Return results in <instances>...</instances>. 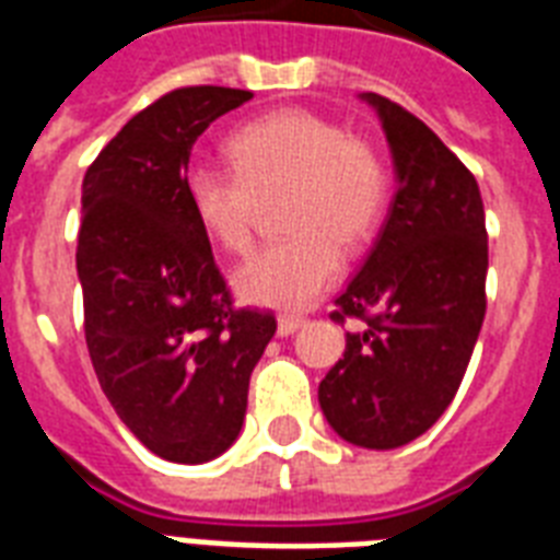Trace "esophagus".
Wrapping results in <instances>:
<instances>
[{
	"label": "esophagus",
	"instance_id": "34e87169",
	"mask_svg": "<svg viewBox=\"0 0 560 560\" xmlns=\"http://www.w3.org/2000/svg\"><path fill=\"white\" fill-rule=\"evenodd\" d=\"M304 325L302 316H293V313H284V316H279V336H290L295 334L299 327Z\"/></svg>",
	"mask_w": 560,
	"mask_h": 560
}]
</instances>
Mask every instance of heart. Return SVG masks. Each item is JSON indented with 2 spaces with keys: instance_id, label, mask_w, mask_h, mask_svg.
I'll return each mask as SVG.
<instances>
[{
  "instance_id": "1",
  "label": "heart",
  "mask_w": 560,
  "mask_h": 560,
  "mask_svg": "<svg viewBox=\"0 0 560 560\" xmlns=\"http://www.w3.org/2000/svg\"><path fill=\"white\" fill-rule=\"evenodd\" d=\"M235 166L195 163L186 198L198 224L226 253H247L261 198L288 189L284 226L293 235L258 249L235 272L244 302L299 311L342 272V247L374 235L388 203V166L368 140L307 108H279L230 138Z\"/></svg>"
}]
</instances>
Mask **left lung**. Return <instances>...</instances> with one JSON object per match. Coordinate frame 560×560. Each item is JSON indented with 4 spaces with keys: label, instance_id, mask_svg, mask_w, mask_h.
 I'll use <instances>...</instances> for the list:
<instances>
[{
    "label": "left lung",
    "instance_id": "obj_1",
    "mask_svg": "<svg viewBox=\"0 0 560 560\" xmlns=\"http://www.w3.org/2000/svg\"><path fill=\"white\" fill-rule=\"evenodd\" d=\"M383 120L397 195L365 265L330 319H362L319 383L330 429L362 448H399L440 420L469 368L486 316L483 198L460 158L422 120L362 94Z\"/></svg>",
    "mask_w": 560,
    "mask_h": 560
}]
</instances>
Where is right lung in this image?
<instances>
[{"label": "right lung", "instance_id": "add662e5", "mask_svg": "<svg viewBox=\"0 0 560 560\" xmlns=\"http://www.w3.org/2000/svg\"><path fill=\"white\" fill-rule=\"evenodd\" d=\"M253 91L189 85L131 117L83 177L77 276L85 345L122 425L172 463L238 438L272 313L233 307L186 198L195 140Z\"/></svg>", "mask_w": 560, "mask_h": 560}]
</instances>
